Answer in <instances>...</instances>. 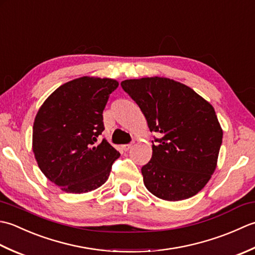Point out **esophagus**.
Returning a JSON list of instances; mask_svg holds the SVG:
<instances>
[{
  "label": "esophagus",
  "mask_w": 255,
  "mask_h": 255,
  "mask_svg": "<svg viewBox=\"0 0 255 255\" xmlns=\"http://www.w3.org/2000/svg\"><path fill=\"white\" fill-rule=\"evenodd\" d=\"M133 145H134V143H131V144H126V145H123V146H122V149H123V150H126V152H127V150H128V149H131V148L133 147Z\"/></svg>",
  "instance_id": "obj_1"
}]
</instances>
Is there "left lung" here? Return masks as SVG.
Listing matches in <instances>:
<instances>
[{
	"label": "left lung",
	"instance_id": "8db88e82",
	"mask_svg": "<svg viewBox=\"0 0 255 255\" xmlns=\"http://www.w3.org/2000/svg\"><path fill=\"white\" fill-rule=\"evenodd\" d=\"M137 103L150 132L160 134L142 167L149 193L167 201L198 194L215 173L222 128L215 109L191 88L164 77L121 82Z\"/></svg>",
	"mask_w": 255,
	"mask_h": 255
}]
</instances>
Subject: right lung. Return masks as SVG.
I'll return each instance as SVG.
<instances>
[{"instance_id": "add662e5", "label": "right lung", "mask_w": 255, "mask_h": 255, "mask_svg": "<svg viewBox=\"0 0 255 255\" xmlns=\"http://www.w3.org/2000/svg\"><path fill=\"white\" fill-rule=\"evenodd\" d=\"M119 82L111 78L80 77L46 99L36 114L33 152L38 167L62 191L84 194L102 186L120 153L102 133L103 116Z\"/></svg>"}]
</instances>
